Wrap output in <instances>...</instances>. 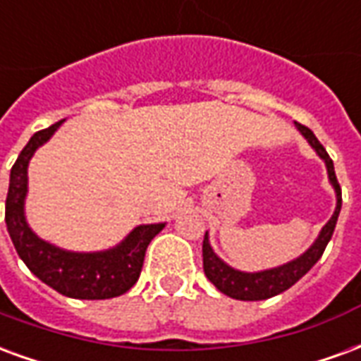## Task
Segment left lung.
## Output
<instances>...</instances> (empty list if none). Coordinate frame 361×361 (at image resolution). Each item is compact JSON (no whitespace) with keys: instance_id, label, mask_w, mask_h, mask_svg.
<instances>
[{"instance_id":"1","label":"left lung","mask_w":361,"mask_h":361,"mask_svg":"<svg viewBox=\"0 0 361 361\" xmlns=\"http://www.w3.org/2000/svg\"><path fill=\"white\" fill-rule=\"evenodd\" d=\"M295 127L298 131L307 139L313 150L317 152L321 160H325L326 173H329V181L334 188V193H336V209H334L333 216L326 222L323 230L319 232L317 240L313 242L310 250L302 253L300 257L290 261L286 265L274 267V269H267V271L259 272H243L235 271L230 265H226L222 259L212 251L211 243H209V232L204 234L203 240V269L207 279L211 280L214 286L219 288L222 294L230 295L234 300H242V302H257V300H267V298H272V295L282 294L284 290H288L290 286H294L298 280L302 279L305 272L310 271L311 267L317 263L323 251H325L326 243L333 238L334 226H336V220H338V214H341L342 207V191L341 185H338V180H336V173H334V166L331 157L326 154L325 147L317 141V137L313 135L310 127L302 126L295 121Z\"/></svg>"}]
</instances>
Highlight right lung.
Returning <instances> with one entry per match:
<instances>
[{"mask_svg": "<svg viewBox=\"0 0 361 361\" xmlns=\"http://www.w3.org/2000/svg\"><path fill=\"white\" fill-rule=\"evenodd\" d=\"M66 119L30 137L11 168L9 191L5 201V224L19 257L32 274L59 294L77 300H108L126 294L141 274L145 253L150 240L166 224H141L129 232L116 247L92 253H79L56 247L40 240L25 219V199L28 191V162L38 147L58 131Z\"/></svg>", "mask_w": 361, "mask_h": 361, "instance_id": "add662e5", "label": "right lung"}]
</instances>
